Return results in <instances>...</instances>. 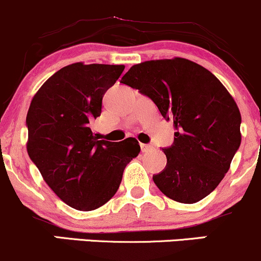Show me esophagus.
<instances>
[{
    "mask_svg": "<svg viewBox=\"0 0 261 261\" xmlns=\"http://www.w3.org/2000/svg\"><path fill=\"white\" fill-rule=\"evenodd\" d=\"M153 147L151 145H146V144H141V151L142 152H150L152 151Z\"/></svg>",
    "mask_w": 261,
    "mask_h": 261,
    "instance_id": "1",
    "label": "esophagus"
}]
</instances>
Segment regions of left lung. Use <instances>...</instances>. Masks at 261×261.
<instances>
[{
    "label": "left lung",
    "mask_w": 261,
    "mask_h": 261,
    "mask_svg": "<svg viewBox=\"0 0 261 261\" xmlns=\"http://www.w3.org/2000/svg\"><path fill=\"white\" fill-rule=\"evenodd\" d=\"M120 83L152 100L176 127L173 144L162 148L167 165L152 177L159 190L187 204L212 193L242 141V116L227 89L210 70L183 58L136 64Z\"/></svg>",
    "instance_id": "left-lung-1"
}]
</instances>
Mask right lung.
Masks as SVG:
<instances>
[{
	"label": "right lung",
	"mask_w": 261,
	"mask_h": 261,
	"mask_svg": "<svg viewBox=\"0 0 261 261\" xmlns=\"http://www.w3.org/2000/svg\"><path fill=\"white\" fill-rule=\"evenodd\" d=\"M124 65L74 63L54 73L28 110L27 151L45 183L71 208L94 211L119 190L128 162L140 153L133 137L98 140L90 122Z\"/></svg>",
	"instance_id": "1"
}]
</instances>
